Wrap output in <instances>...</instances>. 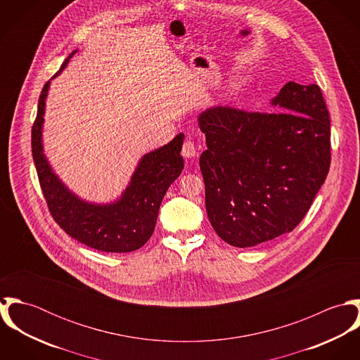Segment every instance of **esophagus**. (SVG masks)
I'll use <instances>...</instances> for the list:
<instances>
[{
    "label": "esophagus",
    "mask_w": 360,
    "mask_h": 360,
    "mask_svg": "<svg viewBox=\"0 0 360 360\" xmlns=\"http://www.w3.org/2000/svg\"><path fill=\"white\" fill-rule=\"evenodd\" d=\"M181 153H183V156H186V158H194V156L198 155V148H197V146L194 144V141L186 140L184 144H183Z\"/></svg>",
    "instance_id": "34e87169"
}]
</instances>
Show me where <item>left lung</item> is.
I'll return each mask as SVG.
<instances>
[{
    "mask_svg": "<svg viewBox=\"0 0 360 360\" xmlns=\"http://www.w3.org/2000/svg\"><path fill=\"white\" fill-rule=\"evenodd\" d=\"M270 103L277 112L212 106L198 116L207 217L238 248L292 231L330 169V116L320 87L288 82Z\"/></svg>",
    "mask_w": 360,
    "mask_h": 360,
    "instance_id": "1",
    "label": "left lung"
}]
</instances>
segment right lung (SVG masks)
<instances>
[{"instance_id": "add662e5", "label": "right lung", "mask_w": 360, "mask_h": 360, "mask_svg": "<svg viewBox=\"0 0 360 360\" xmlns=\"http://www.w3.org/2000/svg\"><path fill=\"white\" fill-rule=\"evenodd\" d=\"M76 52L65 59L52 79L60 75ZM50 83H46L40 94L37 117L32 129V153L53 220L72 238L98 251L122 254L141 248L154 233L159 206L167 188L184 167L181 156L184 134L180 133L166 146L143 155L129 186L116 201L89 202L62 183L44 154L43 126Z\"/></svg>"}]
</instances>
